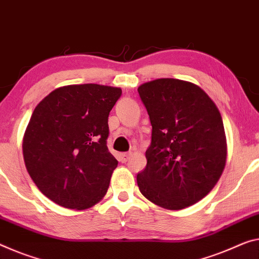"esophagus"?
Returning a JSON list of instances; mask_svg holds the SVG:
<instances>
[{"label":"esophagus","mask_w":259,"mask_h":259,"mask_svg":"<svg viewBox=\"0 0 259 259\" xmlns=\"http://www.w3.org/2000/svg\"><path fill=\"white\" fill-rule=\"evenodd\" d=\"M131 156H132V153H131V152L120 154V157H121V161H122V162H127V161H128Z\"/></svg>","instance_id":"34e87169"}]
</instances>
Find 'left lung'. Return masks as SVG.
Masks as SVG:
<instances>
[{
  "mask_svg": "<svg viewBox=\"0 0 259 259\" xmlns=\"http://www.w3.org/2000/svg\"><path fill=\"white\" fill-rule=\"evenodd\" d=\"M152 124L147 165L138 174L140 192L166 209L196 204L225 169L227 143L221 114L201 88L158 78L138 88Z\"/></svg>",
  "mask_w": 259,
  "mask_h": 259,
  "instance_id": "8db88e82",
  "label": "left lung"
}]
</instances>
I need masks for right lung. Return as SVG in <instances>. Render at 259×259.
<instances>
[{
    "label": "right lung",
    "mask_w": 259,
    "mask_h": 259,
    "mask_svg": "<svg viewBox=\"0 0 259 259\" xmlns=\"http://www.w3.org/2000/svg\"><path fill=\"white\" fill-rule=\"evenodd\" d=\"M120 96V88L74 84L55 89L35 106L24 135V161L55 204L85 209L105 196L118 165L107 148V119Z\"/></svg>",
    "instance_id": "add662e5"
}]
</instances>
